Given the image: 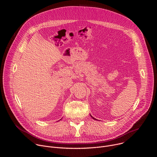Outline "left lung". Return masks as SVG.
Returning a JSON list of instances; mask_svg holds the SVG:
<instances>
[{
    "instance_id": "1",
    "label": "left lung",
    "mask_w": 157,
    "mask_h": 157,
    "mask_svg": "<svg viewBox=\"0 0 157 157\" xmlns=\"http://www.w3.org/2000/svg\"><path fill=\"white\" fill-rule=\"evenodd\" d=\"M91 117H92V118H93V119H94V120H97V119H95V118H94V117H93V116H91Z\"/></svg>"
}]
</instances>
